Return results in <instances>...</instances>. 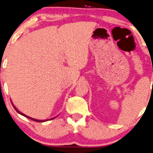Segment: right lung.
<instances>
[{"label": "right lung", "instance_id": "1", "mask_svg": "<svg viewBox=\"0 0 153 153\" xmlns=\"http://www.w3.org/2000/svg\"><path fill=\"white\" fill-rule=\"evenodd\" d=\"M12 103V105H13V108H14V109L16 110V112H17V113H18L19 114H21V115H23L24 117H27V118H29V119H30V120H34V121H36V122H40V123H43V122H45V121H48V120H53V119H54L55 117H53V118H51V119H48V120H37V119H34V118H32V117H28L27 116V115H25V114H23V113H22L21 112H20L19 110H17V108H16V107H15V105H13V102H11Z\"/></svg>", "mask_w": 153, "mask_h": 153}]
</instances>
